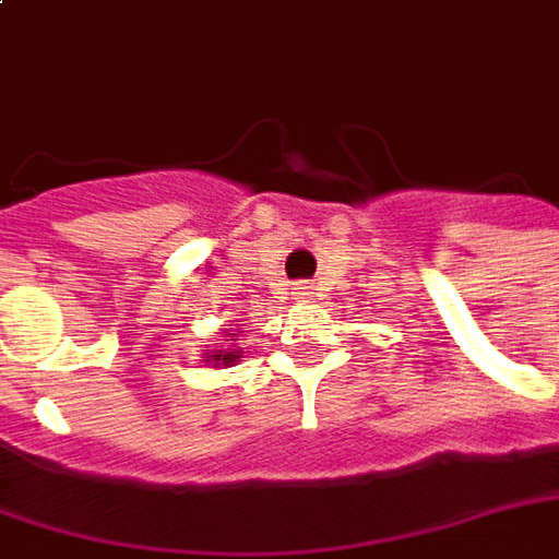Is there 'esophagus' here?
Wrapping results in <instances>:
<instances>
[{
    "label": "esophagus",
    "mask_w": 559,
    "mask_h": 559,
    "mask_svg": "<svg viewBox=\"0 0 559 559\" xmlns=\"http://www.w3.org/2000/svg\"><path fill=\"white\" fill-rule=\"evenodd\" d=\"M293 299H308L306 284H296V287H293Z\"/></svg>",
    "instance_id": "1"
}]
</instances>
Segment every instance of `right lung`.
I'll use <instances>...</instances> for the list:
<instances>
[{
  "instance_id": "add662e5",
  "label": "right lung",
  "mask_w": 559,
  "mask_h": 559,
  "mask_svg": "<svg viewBox=\"0 0 559 559\" xmlns=\"http://www.w3.org/2000/svg\"><path fill=\"white\" fill-rule=\"evenodd\" d=\"M226 342H233V338H226ZM239 354L241 350H236V347H217V350H212L209 357H205V362H214V366H229V362H236L239 360Z\"/></svg>"
}]
</instances>
